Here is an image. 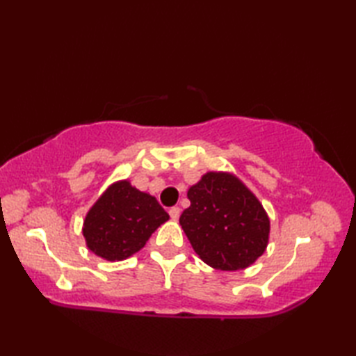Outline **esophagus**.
Wrapping results in <instances>:
<instances>
[{
  "instance_id": "1",
  "label": "esophagus",
  "mask_w": 356,
  "mask_h": 356,
  "mask_svg": "<svg viewBox=\"0 0 356 356\" xmlns=\"http://www.w3.org/2000/svg\"><path fill=\"white\" fill-rule=\"evenodd\" d=\"M170 217L172 218V220H177L179 218V216H180V208L179 207H172V208H170Z\"/></svg>"
}]
</instances>
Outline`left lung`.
<instances>
[{"instance_id": "1", "label": "left lung", "mask_w": 356, "mask_h": 356, "mask_svg": "<svg viewBox=\"0 0 356 356\" xmlns=\"http://www.w3.org/2000/svg\"><path fill=\"white\" fill-rule=\"evenodd\" d=\"M191 205L179 222L200 259L220 270L245 269L266 251L269 217L254 193L231 172L209 171L188 190Z\"/></svg>"}]
</instances>
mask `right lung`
Returning a JSON list of instances; mask_svg holds the SVG:
<instances>
[{
  "instance_id": "obj_1",
  "label": "right lung",
  "mask_w": 356,
  "mask_h": 356,
  "mask_svg": "<svg viewBox=\"0 0 356 356\" xmlns=\"http://www.w3.org/2000/svg\"><path fill=\"white\" fill-rule=\"evenodd\" d=\"M170 216L156 197L128 180H119L102 193L86 216L82 234L87 248L108 261H120L145 246Z\"/></svg>"
}]
</instances>
